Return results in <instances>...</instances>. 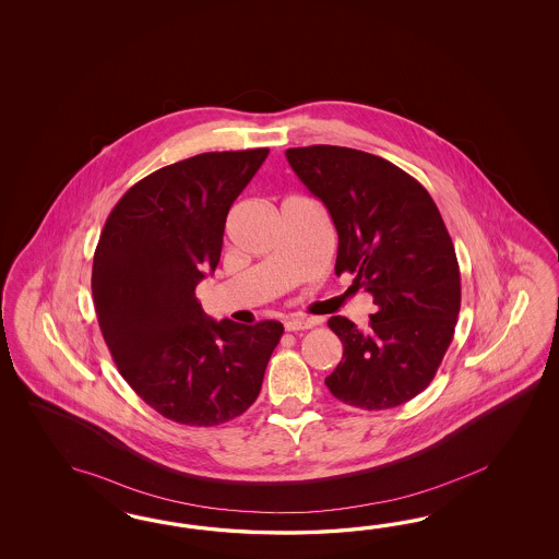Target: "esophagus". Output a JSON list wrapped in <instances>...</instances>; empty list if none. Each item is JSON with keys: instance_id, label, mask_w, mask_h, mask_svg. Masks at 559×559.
<instances>
[{"instance_id": "esophagus-1", "label": "esophagus", "mask_w": 559, "mask_h": 559, "mask_svg": "<svg viewBox=\"0 0 559 559\" xmlns=\"http://www.w3.org/2000/svg\"><path fill=\"white\" fill-rule=\"evenodd\" d=\"M311 325H313V322L307 320V318H288L285 322V330L287 332H301V330H309Z\"/></svg>"}]
</instances>
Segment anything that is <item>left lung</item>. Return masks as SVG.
<instances>
[{
	"label": "left lung",
	"instance_id": "1",
	"mask_svg": "<svg viewBox=\"0 0 559 559\" xmlns=\"http://www.w3.org/2000/svg\"><path fill=\"white\" fill-rule=\"evenodd\" d=\"M287 159L334 221L336 274H355L379 307L367 332L328 320L344 356L325 385L348 406H402L430 385L457 325V254L439 209L416 178L372 153L311 145Z\"/></svg>",
	"mask_w": 559,
	"mask_h": 559
}]
</instances>
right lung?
Instances as JSON below:
<instances>
[{"label":"right lung","mask_w":559,"mask_h":559,"mask_svg":"<svg viewBox=\"0 0 559 559\" xmlns=\"http://www.w3.org/2000/svg\"><path fill=\"white\" fill-rule=\"evenodd\" d=\"M269 150L209 152L129 188L104 223L92 266L102 336L122 379L187 426L241 416L285 332L274 320H211L197 299L219 264L225 219Z\"/></svg>","instance_id":"1"}]
</instances>
